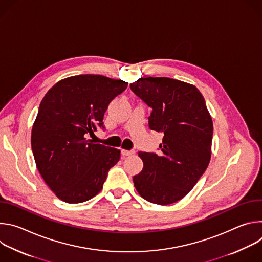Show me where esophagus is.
Wrapping results in <instances>:
<instances>
[{"label": "esophagus", "mask_w": 262, "mask_h": 262, "mask_svg": "<svg viewBox=\"0 0 262 262\" xmlns=\"http://www.w3.org/2000/svg\"><path fill=\"white\" fill-rule=\"evenodd\" d=\"M121 154L123 157H128V156H133L135 155V150H124V149H122L121 150Z\"/></svg>", "instance_id": "esophagus-1"}]
</instances>
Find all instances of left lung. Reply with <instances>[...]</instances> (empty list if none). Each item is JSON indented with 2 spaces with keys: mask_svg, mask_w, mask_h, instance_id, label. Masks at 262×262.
<instances>
[{
  "mask_svg": "<svg viewBox=\"0 0 262 262\" xmlns=\"http://www.w3.org/2000/svg\"><path fill=\"white\" fill-rule=\"evenodd\" d=\"M130 89L152 108L149 127L163 132L161 152H139L144 167L135 175L142 198L159 205L188 195L211 158L213 124L201 92L192 84L170 78H141Z\"/></svg>",
  "mask_w": 262,
  "mask_h": 262,
  "instance_id": "left-lung-1",
  "label": "left lung"
}]
</instances>
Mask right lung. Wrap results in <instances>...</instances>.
Returning a JSON list of instances; mask_svg holds the SVG:
<instances>
[{
    "label": "right lung",
    "mask_w": 262,
    "mask_h": 262,
    "mask_svg": "<svg viewBox=\"0 0 262 262\" xmlns=\"http://www.w3.org/2000/svg\"><path fill=\"white\" fill-rule=\"evenodd\" d=\"M128 83L100 74H80L59 81L42 98L32 127L36 167L62 201L81 203L102 189L120 150L87 139L103 127L108 103Z\"/></svg>",
    "instance_id": "1"
}]
</instances>
